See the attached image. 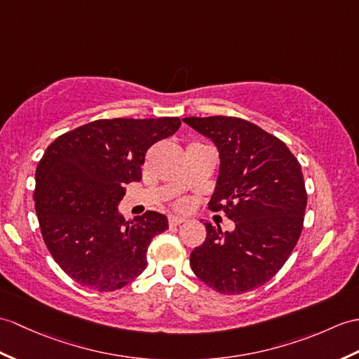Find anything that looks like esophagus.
I'll return each instance as SVG.
<instances>
[{
  "label": "esophagus",
  "mask_w": 359,
  "mask_h": 359,
  "mask_svg": "<svg viewBox=\"0 0 359 359\" xmlns=\"http://www.w3.org/2000/svg\"><path fill=\"white\" fill-rule=\"evenodd\" d=\"M183 222H185V219L177 217V215H170V217H168V224H170L171 228L179 226V224H182Z\"/></svg>",
  "instance_id": "1"
}]
</instances>
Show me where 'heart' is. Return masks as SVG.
Wrapping results in <instances>:
<instances>
[{
    "instance_id": "b5f03b06",
    "label": "heart",
    "mask_w": 359,
    "mask_h": 359,
    "mask_svg": "<svg viewBox=\"0 0 359 359\" xmlns=\"http://www.w3.org/2000/svg\"><path fill=\"white\" fill-rule=\"evenodd\" d=\"M174 205H176V208H179V210H185V208L188 206V202H187V200H177V202Z\"/></svg>"
}]
</instances>
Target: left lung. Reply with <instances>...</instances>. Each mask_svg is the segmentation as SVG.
Returning <instances> with one entry per match:
<instances>
[{"label": "left lung", "mask_w": 359, "mask_h": 359, "mask_svg": "<svg viewBox=\"0 0 359 359\" xmlns=\"http://www.w3.org/2000/svg\"><path fill=\"white\" fill-rule=\"evenodd\" d=\"M183 122L217 145L220 174L210 208L236 223L231 232L205 224L206 238L191 252V269L220 294L249 292L283 268L302 236L307 205L302 165L285 142L245 119Z\"/></svg>", "instance_id": "8db88e82"}]
</instances>
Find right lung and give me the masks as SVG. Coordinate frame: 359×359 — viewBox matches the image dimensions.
I'll use <instances>...</instances> for the list:
<instances>
[{
	"label": "right lung",
	"instance_id": "right-lung-1",
	"mask_svg": "<svg viewBox=\"0 0 359 359\" xmlns=\"http://www.w3.org/2000/svg\"><path fill=\"white\" fill-rule=\"evenodd\" d=\"M180 125L179 118L99 119L47 147L33 193L41 234L53 260L79 285L113 292L147 268L148 246L168 222L156 211L125 222L118 205L125 185L142 179L148 148Z\"/></svg>",
	"mask_w": 359,
	"mask_h": 359
}]
</instances>
